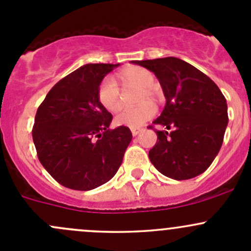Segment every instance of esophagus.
<instances>
[{
    "mask_svg": "<svg viewBox=\"0 0 251 251\" xmlns=\"http://www.w3.org/2000/svg\"><path fill=\"white\" fill-rule=\"evenodd\" d=\"M142 130H143L142 127H131V132H132L133 136H137L138 133L142 132Z\"/></svg>",
    "mask_w": 251,
    "mask_h": 251,
    "instance_id": "esophagus-1",
    "label": "esophagus"
}]
</instances>
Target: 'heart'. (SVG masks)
<instances>
[{"label":"heart","mask_w":251,"mask_h":251,"mask_svg":"<svg viewBox=\"0 0 251 251\" xmlns=\"http://www.w3.org/2000/svg\"><path fill=\"white\" fill-rule=\"evenodd\" d=\"M124 87H140L137 102L142 104L137 107L125 108L116 115L115 123L128 127H140L146 121L155 115V107L149 103L159 100V91L155 86V76L151 70L140 65H131L119 74ZM98 100L107 110L115 113L123 107L120 88L113 77L107 76L102 80L98 87ZM150 101L148 102V100Z\"/></svg>","instance_id":"1"}]
</instances>
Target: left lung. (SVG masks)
I'll use <instances>...</instances> for the list:
<instances>
[{
	"mask_svg": "<svg viewBox=\"0 0 251 251\" xmlns=\"http://www.w3.org/2000/svg\"><path fill=\"white\" fill-rule=\"evenodd\" d=\"M133 63L159 78L166 104L153 121L155 130L149 159L166 177L182 181L203 174L216 158L228 124L226 98L216 83L189 63L175 57Z\"/></svg>",
	"mask_w": 251,
	"mask_h": 251,
	"instance_id": "8db88e82",
	"label": "left lung"
}]
</instances>
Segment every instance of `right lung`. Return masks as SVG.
Returning <instances> with one entry per match:
<instances>
[{"label":"right lung","mask_w":251,"mask_h":251,"mask_svg":"<svg viewBox=\"0 0 251 251\" xmlns=\"http://www.w3.org/2000/svg\"><path fill=\"white\" fill-rule=\"evenodd\" d=\"M119 64H86L58 81L40 104L32 127L37 156L62 186L91 191L113 178L132 133L110 130L113 115L98 100L103 77Z\"/></svg>","instance_id":"1"}]
</instances>
